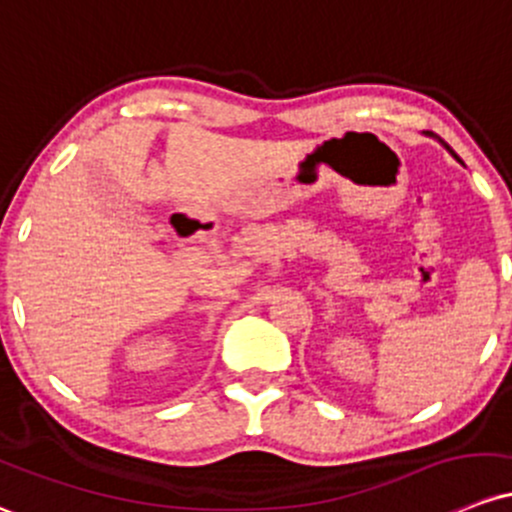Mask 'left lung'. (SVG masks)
<instances>
[{"mask_svg": "<svg viewBox=\"0 0 512 512\" xmlns=\"http://www.w3.org/2000/svg\"><path fill=\"white\" fill-rule=\"evenodd\" d=\"M439 139V137H437ZM439 142H441V139H439ZM441 144H444V142H441ZM446 149H449V147H446Z\"/></svg>", "mask_w": 512, "mask_h": 512, "instance_id": "obj_1", "label": "left lung"}]
</instances>
